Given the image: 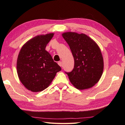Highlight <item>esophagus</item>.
Listing matches in <instances>:
<instances>
[{
	"label": "esophagus",
	"instance_id": "obj_1",
	"mask_svg": "<svg viewBox=\"0 0 125 125\" xmlns=\"http://www.w3.org/2000/svg\"><path fill=\"white\" fill-rule=\"evenodd\" d=\"M58 65L60 66V67H62V62H61V61H60V62H58Z\"/></svg>",
	"mask_w": 125,
	"mask_h": 125
}]
</instances>
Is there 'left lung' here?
Masks as SVG:
<instances>
[{
    "label": "left lung",
    "mask_w": 125,
    "mask_h": 125,
    "mask_svg": "<svg viewBox=\"0 0 125 125\" xmlns=\"http://www.w3.org/2000/svg\"><path fill=\"white\" fill-rule=\"evenodd\" d=\"M74 58L72 72H65L73 85L78 89L91 88L99 81L104 70V60L98 45L83 33H63Z\"/></svg>",
    "instance_id": "left-lung-1"
}]
</instances>
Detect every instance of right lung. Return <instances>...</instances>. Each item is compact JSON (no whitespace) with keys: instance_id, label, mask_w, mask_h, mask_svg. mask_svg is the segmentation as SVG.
<instances>
[{"instance_id":"right-lung-1","label":"right lung","mask_w":125,"mask_h":125,"mask_svg":"<svg viewBox=\"0 0 125 125\" xmlns=\"http://www.w3.org/2000/svg\"><path fill=\"white\" fill-rule=\"evenodd\" d=\"M53 33L37 36L24 44L17 62V73L21 82L33 92L46 89L61 70L45 48Z\"/></svg>"}]
</instances>
